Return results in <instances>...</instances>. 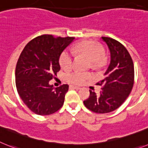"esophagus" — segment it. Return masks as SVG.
Masks as SVG:
<instances>
[{
	"mask_svg": "<svg viewBox=\"0 0 148 148\" xmlns=\"http://www.w3.org/2000/svg\"><path fill=\"white\" fill-rule=\"evenodd\" d=\"M70 88H74V89H76V90L80 89V88H79V87L75 86H70Z\"/></svg>",
	"mask_w": 148,
	"mask_h": 148,
	"instance_id": "esophagus-1",
	"label": "esophagus"
}]
</instances>
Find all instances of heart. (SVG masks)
<instances>
[{
	"label": "heart",
	"mask_w": 148,
	"mask_h": 148,
	"mask_svg": "<svg viewBox=\"0 0 148 148\" xmlns=\"http://www.w3.org/2000/svg\"><path fill=\"white\" fill-rule=\"evenodd\" d=\"M73 53L86 56L92 62L94 67H98L105 60V50L101 45L94 41L87 40L78 43L72 49ZM71 51L65 50L60 56V65L62 69L68 71L73 65V54ZM92 77L88 72L75 71L66 75V80L73 85H81Z\"/></svg>",
	"instance_id": "obj_1"
}]
</instances>
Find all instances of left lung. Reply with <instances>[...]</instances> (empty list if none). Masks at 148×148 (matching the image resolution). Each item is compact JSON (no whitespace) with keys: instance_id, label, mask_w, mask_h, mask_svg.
<instances>
[{"instance_id":"obj_1","label":"left lung","mask_w":148,"mask_h":148,"mask_svg":"<svg viewBox=\"0 0 148 148\" xmlns=\"http://www.w3.org/2000/svg\"><path fill=\"white\" fill-rule=\"evenodd\" d=\"M110 51V64L101 86L100 95L89 90L85 106L96 113H108L119 107L130 94L134 84V65L129 52L121 43L110 37H101Z\"/></svg>"}]
</instances>
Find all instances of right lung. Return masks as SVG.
Here are the masks:
<instances>
[{"label": "right lung", "mask_w": 148, "mask_h": 148, "mask_svg": "<svg viewBox=\"0 0 148 148\" xmlns=\"http://www.w3.org/2000/svg\"><path fill=\"white\" fill-rule=\"evenodd\" d=\"M74 39L44 34L28 42L20 54L15 68L16 88L24 104L37 115H51L63 105L69 85L54 88L49 81L60 70V54Z\"/></svg>", "instance_id": "obj_1"}]
</instances>
